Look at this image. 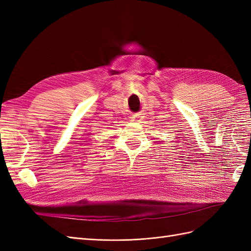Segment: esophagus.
Wrapping results in <instances>:
<instances>
[{
  "label": "esophagus",
  "mask_w": 251,
  "mask_h": 251,
  "mask_svg": "<svg viewBox=\"0 0 251 251\" xmlns=\"http://www.w3.org/2000/svg\"><path fill=\"white\" fill-rule=\"evenodd\" d=\"M138 116H139V115H134V116H133V118H137Z\"/></svg>",
  "instance_id": "34e87169"
}]
</instances>
